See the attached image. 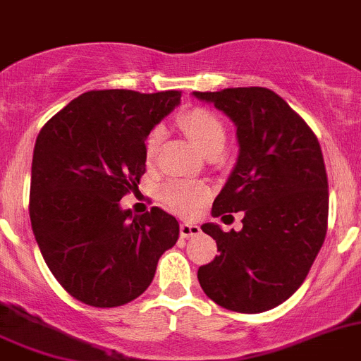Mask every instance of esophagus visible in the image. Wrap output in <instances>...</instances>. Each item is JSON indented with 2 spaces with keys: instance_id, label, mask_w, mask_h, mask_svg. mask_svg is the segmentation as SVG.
Returning a JSON list of instances; mask_svg holds the SVG:
<instances>
[{
  "instance_id": "obj_1",
  "label": "esophagus",
  "mask_w": 361,
  "mask_h": 361,
  "mask_svg": "<svg viewBox=\"0 0 361 361\" xmlns=\"http://www.w3.org/2000/svg\"><path fill=\"white\" fill-rule=\"evenodd\" d=\"M201 228L197 226V224H194V222H183L180 226V233L183 238H190V237H196V235H200Z\"/></svg>"
}]
</instances>
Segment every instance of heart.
I'll return each instance as SVG.
<instances>
[{
    "label": "heart",
    "mask_w": 361,
    "mask_h": 361,
    "mask_svg": "<svg viewBox=\"0 0 361 361\" xmlns=\"http://www.w3.org/2000/svg\"><path fill=\"white\" fill-rule=\"evenodd\" d=\"M180 123L201 153L207 154V157L222 153L224 144H226V128L214 112L204 109L188 110L180 117ZM161 137H164L161 128H153L147 133L146 142H144V153H146L147 161L153 160L154 154H157ZM208 194H210V190H208L207 185L196 183V181L173 180L165 183L164 187V200L167 201L169 207L181 212V214H192L207 200Z\"/></svg>",
    "instance_id": "obj_1"
}]
</instances>
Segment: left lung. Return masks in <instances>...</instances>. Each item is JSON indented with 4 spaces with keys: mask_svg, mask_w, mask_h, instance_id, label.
<instances>
[{
    "mask_svg": "<svg viewBox=\"0 0 361 361\" xmlns=\"http://www.w3.org/2000/svg\"><path fill=\"white\" fill-rule=\"evenodd\" d=\"M237 126L240 153L212 215L244 212L240 231L214 222L201 230L219 257L197 271L204 294L222 308L260 313L302 285L328 230V174L312 128L265 87L194 92Z\"/></svg>",
    "mask_w": 361,
    "mask_h": 361,
    "instance_id": "1",
    "label": "left lung"
}]
</instances>
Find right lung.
Instances as JSON below:
<instances>
[{"instance_id":"right-lung-1","label":"right lung","mask_w":361,"mask_h":361,"mask_svg":"<svg viewBox=\"0 0 361 361\" xmlns=\"http://www.w3.org/2000/svg\"><path fill=\"white\" fill-rule=\"evenodd\" d=\"M180 90H90L44 124L35 140L30 221L44 262L74 299L114 308L139 298L180 224L153 207L119 201L146 173V137L180 103Z\"/></svg>"}]
</instances>
